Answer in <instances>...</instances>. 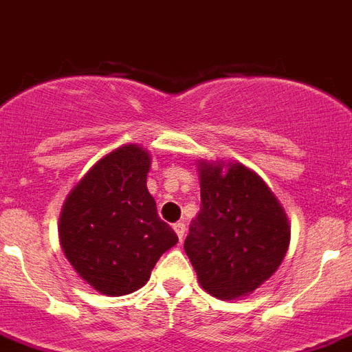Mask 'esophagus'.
<instances>
[{
  "mask_svg": "<svg viewBox=\"0 0 352 352\" xmlns=\"http://www.w3.org/2000/svg\"><path fill=\"white\" fill-rule=\"evenodd\" d=\"M173 231H175L177 236H179V239H181V241H182V236H184V233H186V224H184V222H175V224H173Z\"/></svg>",
  "mask_w": 352,
  "mask_h": 352,
  "instance_id": "esophagus-1",
  "label": "esophagus"
}]
</instances>
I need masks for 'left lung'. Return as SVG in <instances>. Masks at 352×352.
Wrapping results in <instances>:
<instances>
[{"instance_id":"obj_1","label":"left lung","mask_w":352,"mask_h":352,"mask_svg":"<svg viewBox=\"0 0 352 352\" xmlns=\"http://www.w3.org/2000/svg\"><path fill=\"white\" fill-rule=\"evenodd\" d=\"M197 166L202 210L186 236V255L211 296L242 298L282 264L289 219L262 177L241 162L199 161Z\"/></svg>"}]
</instances>
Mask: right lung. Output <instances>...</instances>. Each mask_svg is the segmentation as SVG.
<instances>
[{
	"label": "right lung",
	"instance_id": "right-lung-1",
	"mask_svg": "<svg viewBox=\"0 0 352 352\" xmlns=\"http://www.w3.org/2000/svg\"><path fill=\"white\" fill-rule=\"evenodd\" d=\"M150 151L122 144L76 182L59 215V244L76 273L102 295L133 293L179 242L146 188Z\"/></svg>",
	"mask_w": 352,
	"mask_h": 352
}]
</instances>
